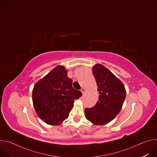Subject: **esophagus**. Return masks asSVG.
Returning a JSON list of instances; mask_svg holds the SVG:
<instances>
[{
  "label": "esophagus",
  "mask_w": 157,
  "mask_h": 157,
  "mask_svg": "<svg viewBox=\"0 0 157 157\" xmlns=\"http://www.w3.org/2000/svg\"><path fill=\"white\" fill-rule=\"evenodd\" d=\"M81 92L82 93V94H84V93H85V91H86V89L82 87V88H81Z\"/></svg>",
  "instance_id": "34e87169"
}]
</instances>
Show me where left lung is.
Here are the masks:
<instances>
[{
  "instance_id": "obj_1",
  "label": "left lung",
  "mask_w": 157,
  "mask_h": 157,
  "mask_svg": "<svg viewBox=\"0 0 157 157\" xmlns=\"http://www.w3.org/2000/svg\"><path fill=\"white\" fill-rule=\"evenodd\" d=\"M92 71L98 86L99 100L94 107L85 109V115L93 124L104 125L119 113L126 91L123 83L102 64H97Z\"/></svg>"
}]
</instances>
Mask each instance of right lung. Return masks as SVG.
Returning <instances> with one entry per match:
<instances>
[{
    "instance_id": "1",
    "label": "right lung",
    "mask_w": 157,
    "mask_h": 157,
    "mask_svg": "<svg viewBox=\"0 0 157 157\" xmlns=\"http://www.w3.org/2000/svg\"><path fill=\"white\" fill-rule=\"evenodd\" d=\"M67 73L64 67L58 66L34 86L33 105L37 115L47 124L62 123L68 117L74 101L82 96L73 87V80Z\"/></svg>"
}]
</instances>
